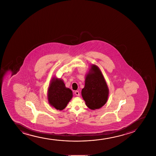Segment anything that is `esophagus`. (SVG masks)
<instances>
[{"label":"esophagus","instance_id":"esophagus-1","mask_svg":"<svg viewBox=\"0 0 156 156\" xmlns=\"http://www.w3.org/2000/svg\"><path fill=\"white\" fill-rule=\"evenodd\" d=\"M75 94L76 95V96H80V93H79V91H78V90L75 91Z\"/></svg>","mask_w":156,"mask_h":156}]
</instances>
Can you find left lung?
<instances>
[{"mask_svg": "<svg viewBox=\"0 0 156 156\" xmlns=\"http://www.w3.org/2000/svg\"><path fill=\"white\" fill-rule=\"evenodd\" d=\"M90 71L86 75L82 96L88 107L90 109H97L102 107L107 102L109 90L98 66H91Z\"/></svg>", "mask_w": 156, "mask_h": 156, "instance_id": "obj_1", "label": "left lung"}]
</instances>
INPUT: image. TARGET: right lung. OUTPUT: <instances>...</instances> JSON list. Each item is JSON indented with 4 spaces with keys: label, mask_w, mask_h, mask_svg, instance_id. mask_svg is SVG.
I'll use <instances>...</instances> for the list:
<instances>
[{
    "label": "right lung",
    "mask_w": 156,
    "mask_h": 156,
    "mask_svg": "<svg viewBox=\"0 0 156 156\" xmlns=\"http://www.w3.org/2000/svg\"><path fill=\"white\" fill-rule=\"evenodd\" d=\"M72 94L71 90L66 87L61 80L53 79L48 91L49 103L56 109L62 110L71 99Z\"/></svg>",
    "instance_id": "right-lung-1"
}]
</instances>
